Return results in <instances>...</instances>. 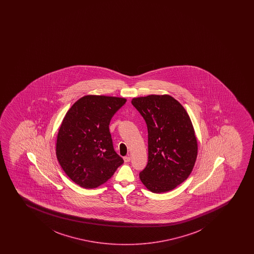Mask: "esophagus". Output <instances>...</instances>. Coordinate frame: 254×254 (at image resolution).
Segmentation results:
<instances>
[{
    "instance_id": "1",
    "label": "esophagus",
    "mask_w": 254,
    "mask_h": 254,
    "mask_svg": "<svg viewBox=\"0 0 254 254\" xmlns=\"http://www.w3.org/2000/svg\"><path fill=\"white\" fill-rule=\"evenodd\" d=\"M124 161H125V163H128L130 161V158L128 156H126V157L124 158Z\"/></svg>"
}]
</instances>
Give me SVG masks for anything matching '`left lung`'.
<instances>
[{"label": "left lung", "mask_w": 254, "mask_h": 254, "mask_svg": "<svg viewBox=\"0 0 254 254\" xmlns=\"http://www.w3.org/2000/svg\"><path fill=\"white\" fill-rule=\"evenodd\" d=\"M148 130V163L140 173L152 192H166L187 180L197 156V140L184 107L169 95L133 98Z\"/></svg>", "instance_id": "obj_1"}]
</instances>
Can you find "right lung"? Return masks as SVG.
<instances>
[{"instance_id":"add662e5","label":"right lung","mask_w":254,"mask_h":254,"mask_svg":"<svg viewBox=\"0 0 254 254\" xmlns=\"http://www.w3.org/2000/svg\"><path fill=\"white\" fill-rule=\"evenodd\" d=\"M126 98L88 95L69 108L59 128L56 155L62 169L85 189L100 187L123 164L114 151L109 124Z\"/></svg>"}]
</instances>
